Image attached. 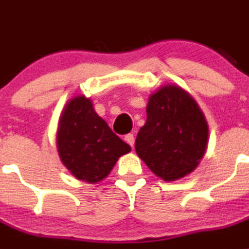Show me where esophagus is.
<instances>
[{
	"label": "esophagus",
	"mask_w": 249,
	"mask_h": 249,
	"mask_svg": "<svg viewBox=\"0 0 249 249\" xmlns=\"http://www.w3.org/2000/svg\"><path fill=\"white\" fill-rule=\"evenodd\" d=\"M124 139H125V142H126V143H128L131 148L134 147V143H135L134 134H131V133H130V134H126V135H125Z\"/></svg>",
	"instance_id": "esophagus-1"
}]
</instances>
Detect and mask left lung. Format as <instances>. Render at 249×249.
<instances>
[{
    "instance_id": "obj_1",
    "label": "left lung",
    "mask_w": 249,
    "mask_h": 249,
    "mask_svg": "<svg viewBox=\"0 0 249 249\" xmlns=\"http://www.w3.org/2000/svg\"><path fill=\"white\" fill-rule=\"evenodd\" d=\"M208 131L195 100L178 86H164L149 97L147 121L138 133L135 150L156 176L175 181L200 163Z\"/></svg>"
}]
</instances>
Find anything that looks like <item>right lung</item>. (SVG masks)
I'll use <instances>...</instances> for the list:
<instances>
[{"instance_id": "right-lung-1", "label": "right lung", "mask_w": 249, "mask_h": 249, "mask_svg": "<svg viewBox=\"0 0 249 249\" xmlns=\"http://www.w3.org/2000/svg\"><path fill=\"white\" fill-rule=\"evenodd\" d=\"M57 144L64 166L76 178L89 183L105 178L119 157L130 152V145L112 133L85 96H77L64 107Z\"/></svg>"}]
</instances>
